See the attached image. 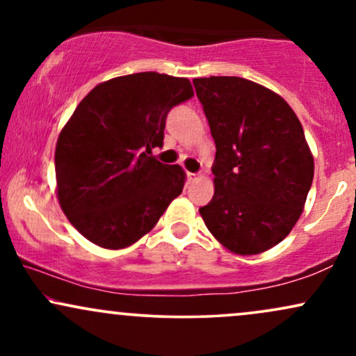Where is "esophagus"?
Instances as JSON below:
<instances>
[{
	"label": "esophagus",
	"mask_w": 356,
	"mask_h": 356,
	"mask_svg": "<svg viewBox=\"0 0 356 356\" xmlns=\"http://www.w3.org/2000/svg\"><path fill=\"white\" fill-rule=\"evenodd\" d=\"M201 177V174H194V172H187V181L189 182H194L197 181V179Z\"/></svg>",
	"instance_id": "34e87169"
}]
</instances>
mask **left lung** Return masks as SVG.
Listing matches in <instances>:
<instances>
[{
	"mask_svg": "<svg viewBox=\"0 0 356 356\" xmlns=\"http://www.w3.org/2000/svg\"><path fill=\"white\" fill-rule=\"evenodd\" d=\"M216 142L214 195L199 209L207 229L241 256L291 232L305 209L314 161L283 97L241 76L194 79Z\"/></svg>",
	"mask_w": 356,
	"mask_h": 356,
	"instance_id": "8db88e82",
	"label": "left lung"
}]
</instances>
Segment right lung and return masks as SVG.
Masks as SVG:
<instances>
[{
    "mask_svg": "<svg viewBox=\"0 0 356 356\" xmlns=\"http://www.w3.org/2000/svg\"><path fill=\"white\" fill-rule=\"evenodd\" d=\"M194 95L181 76L144 72L102 81L61 129L56 197L72 226L105 249L132 246L181 194L186 172L161 164L169 110Z\"/></svg>",
    "mask_w": 356,
    "mask_h": 356,
    "instance_id": "right-lung-1",
    "label": "right lung"
}]
</instances>
